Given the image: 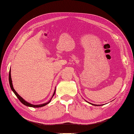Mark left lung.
Segmentation results:
<instances>
[{
	"instance_id": "left-lung-1",
	"label": "left lung",
	"mask_w": 134,
	"mask_h": 134,
	"mask_svg": "<svg viewBox=\"0 0 134 134\" xmlns=\"http://www.w3.org/2000/svg\"><path fill=\"white\" fill-rule=\"evenodd\" d=\"M90 104H91V105H95V106H97V105H96V104H91V103H90Z\"/></svg>"
}]
</instances>
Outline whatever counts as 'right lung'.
Instances as JSON below:
<instances>
[{
	"label": "right lung",
	"instance_id": "1",
	"mask_svg": "<svg viewBox=\"0 0 134 134\" xmlns=\"http://www.w3.org/2000/svg\"><path fill=\"white\" fill-rule=\"evenodd\" d=\"M9 84H10V88L12 89V90L13 91V92L14 93V94L16 95V97H18V98L19 99V101H20L21 103L24 105H26V106H27V107H33V108H39V107H44L47 105L48 103H50L51 100H52V98H53V97L54 96L55 94V89L54 90V94H53V96L52 97V98L50 99V100L47 102V103H44V104H38V105H33V104H31L30 103H28V102H27L26 101H25V99H24L22 97H20L19 95L18 94V92H17L15 90H14V89L13 88V84H12V78H11V70H10L9 71Z\"/></svg>",
	"mask_w": 134,
	"mask_h": 134
}]
</instances>
